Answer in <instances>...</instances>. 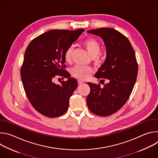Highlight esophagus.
<instances>
[{
    "label": "esophagus",
    "instance_id": "1",
    "mask_svg": "<svg viewBox=\"0 0 158 158\" xmlns=\"http://www.w3.org/2000/svg\"><path fill=\"white\" fill-rule=\"evenodd\" d=\"M77 82H78V84H79V85H81V84H82L84 83V82L82 81H81V80H78V81H77Z\"/></svg>",
    "mask_w": 158,
    "mask_h": 158
}]
</instances>
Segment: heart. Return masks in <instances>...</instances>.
Segmentation results:
<instances>
[{"label": "heart", "mask_w": 158, "mask_h": 158, "mask_svg": "<svg viewBox=\"0 0 158 158\" xmlns=\"http://www.w3.org/2000/svg\"><path fill=\"white\" fill-rule=\"evenodd\" d=\"M84 46L88 53L92 57H95L101 51L100 43L94 38L90 37L86 39L84 42ZM74 50V47L70 46L67 48L64 52V60L67 62H71L72 60V55ZM93 69L90 67H84L76 65L71 70V73L73 76L81 80H84L87 78L88 76L93 73Z\"/></svg>", "instance_id": "1"}]
</instances>
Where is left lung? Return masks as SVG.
I'll return each instance as SVG.
<instances>
[{"instance_id":"1","label":"left lung","mask_w":158,"mask_h":158,"mask_svg":"<svg viewBox=\"0 0 158 158\" xmlns=\"http://www.w3.org/2000/svg\"><path fill=\"white\" fill-rule=\"evenodd\" d=\"M87 32L102 37L106 59L95 74L103 82L104 87L101 88L99 83L87 82L91 92L87 97V104L93 113L108 116L118 111L128 100L136 81L137 60L129 39L119 31L103 27ZM105 79L108 81L106 85Z\"/></svg>"}]
</instances>
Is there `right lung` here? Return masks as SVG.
I'll return each instance as SVG.
<instances>
[{"mask_svg": "<svg viewBox=\"0 0 158 158\" xmlns=\"http://www.w3.org/2000/svg\"><path fill=\"white\" fill-rule=\"evenodd\" d=\"M84 31L51 30L34 39L26 50L20 69L22 84L31 105L45 116L59 117L68 109L78 84L65 71L64 56ZM57 76L68 80L56 85L53 80Z\"/></svg>", "mask_w": 158, "mask_h": 158, "instance_id": "add662e5", "label": "right lung"}]
</instances>
